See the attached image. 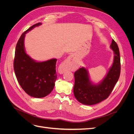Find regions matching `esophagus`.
Returning <instances> with one entry per match:
<instances>
[{
    "label": "esophagus",
    "instance_id": "1",
    "mask_svg": "<svg viewBox=\"0 0 134 134\" xmlns=\"http://www.w3.org/2000/svg\"><path fill=\"white\" fill-rule=\"evenodd\" d=\"M74 55H70L68 56V58L65 60V62L63 64L62 69L63 71H67L69 70L74 69L75 67L74 63Z\"/></svg>",
    "mask_w": 134,
    "mask_h": 134
}]
</instances>
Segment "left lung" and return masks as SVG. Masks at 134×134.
Segmentation results:
<instances>
[{"label": "left lung", "mask_w": 134, "mask_h": 134, "mask_svg": "<svg viewBox=\"0 0 134 134\" xmlns=\"http://www.w3.org/2000/svg\"><path fill=\"white\" fill-rule=\"evenodd\" d=\"M110 47L115 54L113 63L108 74L100 84H92L88 71L84 68H80L75 72L74 94L81 103L93 105L107 99L118 81L121 71L119 48L113 40Z\"/></svg>", "instance_id": "obj_1"}]
</instances>
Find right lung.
I'll use <instances>...</instances> for the list:
<instances>
[{"label": "right lung", "instance_id": "right-lung-1", "mask_svg": "<svg viewBox=\"0 0 134 134\" xmlns=\"http://www.w3.org/2000/svg\"><path fill=\"white\" fill-rule=\"evenodd\" d=\"M40 23L32 26L22 34L16 44L14 59V70L20 86L25 92L35 98H42L53 90L57 78L56 59L44 62H36L27 55L24 39L28 31Z\"/></svg>", "mask_w": 134, "mask_h": 134}]
</instances>
